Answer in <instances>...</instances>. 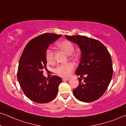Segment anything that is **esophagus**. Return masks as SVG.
<instances>
[{"instance_id": "esophagus-1", "label": "esophagus", "mask_w": 126, "mask_h": 126, "mask_svg": "<svg viewBox=\"0 0 126 126\" xmlns=\"http://www.w3.org/2000/svg\"><path fill=\"white\" fill-rule=\"evenodd\" d=\"M68 79H69V78H62V80L64 81H68Z\"/></svg>"}]
</instances>
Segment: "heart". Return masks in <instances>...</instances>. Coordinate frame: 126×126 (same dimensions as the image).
<instances>
[{
  "instance_id": "1",
  "label": "heart",
  "mask_w": 126,
  "mask_h": 126,
  "mask_svg": "<svg viewBox=\"0 0 126 126\" xmlns=\"http://www.w3.org/2000/svg\"><path fill=\"white\" fill-rule=\"evenodd\" d=\"M57 46L60 49L66 52L67 55H71L73 57H76L77 55L73 53L74 50V47L70 41L68 40H64L61 42H58ZM45 58L46 60L48 63H53L54 62V54L53 52L50 49L47 48L45 51ZM74 68V64L71 62L64 63L58 65L54 69V72L59 76L62 77H67L71 74Z\"/></svg>"
}]
</instances>
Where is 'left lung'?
<instances>
[{
  "label": "left lung",
  "instance_id": "left-lung-1",
  "mask_svg": "<svg viewBox=\"0 0 126 126\" xmlns=\"http://www.w3.org/2000/svg\"><path fill=\"white\" fill-rule=\"evenodd\" d=\"M68 40L77 44L81 51L80 63L76 74L79 85L73 91L74 96L79 101L91 102L98 99L109 85L113 75L110 55L104 45L96 39L81 35H65Z\"/></svg>",
  "mask_w": 126,
  "mask_h": 126
}]
</instances>
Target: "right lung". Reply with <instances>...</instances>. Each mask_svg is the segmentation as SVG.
Returning <instances> with one entry per match:
<instances>
[{
	"instance_id": "obj_1",
	"label": "right lung",
	"mask_w": 126,
	"mask_h": 126,
	"mask_svg": "<svg viewBox=\"0 0 126 126\" xmlns=\"http://www.w3.org/2000/svg\"><path fill=\"white\" fill-rule=\"evenodd\" d=\"M62 35L44 33L32 39L25 46L19 60L17 79L24 94L31 101L44 103L52 101L58 93L62 79L52 76L47 79L45 51Z\"/></svg>"
}]
</instances>
